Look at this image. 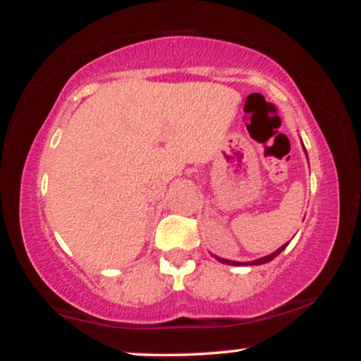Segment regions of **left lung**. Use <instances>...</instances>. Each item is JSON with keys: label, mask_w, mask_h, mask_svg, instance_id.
I'll return each instance as SVG.
<instances>
[{"label": "left lung", "mask_w": 361, "mask_h": 361, "mask_svg": "<svg viewBox=\"0 0 361 361\" xmlns=\"http://www.w3.org/2000/svg\"><path fill=\"white\" fill-rule=\"evenodd\" d=\"M302 146H304V144H302ZM304 152H305V154H307V151H305V147H304ZM288 243H290V241H288ZM288 243L283 244V246H280L276 251H273L271 255L263 256V258H258V259H255V261H233V259L219 258V256H215V255H214V256H215V258H217V261H221V263H224V264H233V267H252V264H264V263H270L271 259H275L276 256H279L280 252L283 251L285 247L288 246Z\"/></svg>", "instance_id": "8db88e82"}]
</instances>
